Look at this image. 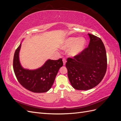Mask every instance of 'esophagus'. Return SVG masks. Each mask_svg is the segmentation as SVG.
I'll list each match as a JSON object with an SVG mask.
<instances>
[{
	"label": "esophagus",
	"instance_id": "1",
	"mask_svg": "<svg viewBox=\"0 0 121 121\" xmlns=\"http://www.w3.org/2000/svg\"><path fill=\"white\" fill-rule=\"evenodd\" d=\"M63 63H64V65H65V63H66V60L65 59V58H63Z\"/></svg>",
	"mask_w": 121,
	"mask_h": 121
}]
</instances>
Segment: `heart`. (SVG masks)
I'll list each match as a JSON object with an SVG mask.
<instances>
[{
    "instance_id": "b5f03b06",
    "label": "heart",
    "mask_w": 121,
    "mask_h": 121,
    "mask_svg": "<svg viewBox=\"0 0 121 121\" xmlns=\"http://www.w3.org/2000/svg\"><path fill=\"white\" fill-rule=\"evenodd\" d=\"M86 44V40L79 37H69L65 40L62 45L63 49L70 48L69 54L70 56H74L79 54L84 49Z\"/></svg>"
}]
</instances>
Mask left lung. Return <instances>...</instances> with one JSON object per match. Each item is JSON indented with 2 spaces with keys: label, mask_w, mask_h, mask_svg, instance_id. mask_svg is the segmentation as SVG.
<instances>
[{
  "label": "left lung",
  "mask_w": 121,
  "mask_h": 121,
  "mask_svg": "<svg viewBox=\"0 0 121 121\" xmlns=\"http://www.w3.org/2000/svg\"><path fill=\"white\" fill-rule=\"evenodd\" d=\"M88 46L81 53L68 57L65 67L68 76L74 88L87 90L97 86L103 79L107 69V57L100 38L88 34Z\"/></svg>",
  "instance_id": "1"
}]
</instances>
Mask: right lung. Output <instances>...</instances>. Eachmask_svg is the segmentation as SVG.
Returning <instances> with one entry per match:
<instances>
[{
	"label": "right lung",
	"instance_id": "right-lung-1",
	"mask_svg": "<svg viewBox=\"0 0 121 121\" xmlns=\"http://www.w3.org/2000/svg\"><path fill=\"white\" fill-rule=\"evenodd\" d=\"M21 44L14 52L13 68L17 81L25 88L35 93L48 91L52 87L58 71L63 65L61 58L47 60L41 67L34 70L24 69L20 64Z\"/></svg>",
	"mask_w": 121,
	"mask_h": 121
}]
</instances>
